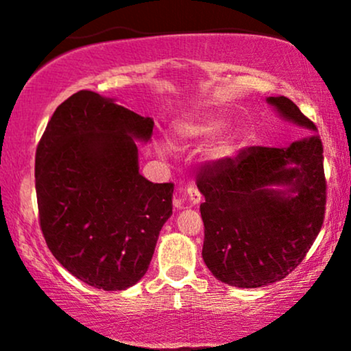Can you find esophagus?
<instances>
[{
    "mask_svg": "<svg viewBox=\"0 0 351 351\" xmlns=\"http://www.w3.org/2000/svg\"><path fill=\"white\" fill-rule=\"evenodd\" d=\"M184 193H186V198L189 199V203H191L193 206H196V204L201 203V193L196 186H188V189Z\"/></svg>",
    "mask_w": 351,
    "mask_h": 351,
    "instance_id": "obj_1",
    "label": "esophagus"
}]
</instances>
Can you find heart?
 Segmentation results:
<instances>
[{"instance_id":"1","label":"heart","mask_w":351,"mask_h":351,"mask_svg":"<svg viewBox=\"0 0 351 351\" xmlns=\"http://www.w3.org/2000/svg\"><path fill=\"white\" fill-rule=\"evenodd\" d=\"M224 125H226V120L219 115H193L181 119L173 125V135L178 143L188 145L216 135L217 132L223 130ZM237 148H239V135L236 132H229L216 140V143L211 147V156L215 160H228L234 155ZM168 152L170 148L167 145L160 147V153L163 155H167Z\"/></svg>"}]
</instances>
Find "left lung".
I'll use <instances>...</instances> for the list:
<instances>
[{"label": "left lung", "mask_w": 351, "mask_h": 351, "mask_svg": "<svg viewBox=\"0 0 351 351\" xmlns=\"http://www.w3.org/2000/svg\"><path fill=\"white\" fill-rule=\"evenodd\" d=\"M267 102L312 135L285 148L247 147L232 158L206 163L196 178L204 196V264L217 280L243 289L274 284L304 261L327 203L315 123L284 95Z\"/></svg>", "instance_id": "left-lung-1"}]
</instances>
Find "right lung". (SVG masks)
<instances>
[{"label": "right lung", "mask_w": 351, "mask_h": 351, "mask_svg": "<svg viewBox=\"0 0 351 351\" xmlns=\"http://www.w3.org/2000/svg\"><path fill=\"white\" fill-rule=\"evenodd\" d=\"M153 120L79 90L56 108L36 150L39 224L52 256L102 291L136 284L171 216L173 183L138 173L135 140Z\"/></svg>", "instance_id": "add662e5"}]
</instances>
